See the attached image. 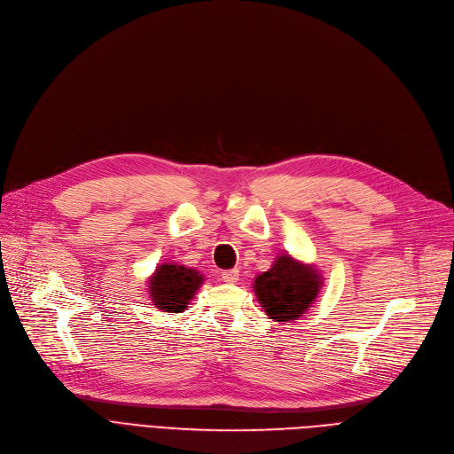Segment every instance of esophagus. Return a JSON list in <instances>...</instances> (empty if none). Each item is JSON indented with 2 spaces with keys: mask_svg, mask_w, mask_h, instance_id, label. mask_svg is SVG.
Here are the masks:
<instances>
[{
  "mask_svg": "<svg viewBox=\"0 0 454 454\" xmlns=\"http://www.w3.org/2000/svg\"><path fill=\"white\" fill-rule=\"evenodd\" d=\"M239 278V271L238 270H227L222 273V280L227 284H234Z\"/></svg>",
  "mask_w": 454,
  "mask_h": 454,
  "instance_id": "34e87169",
  "label": "esophagus"
}]
</instances>
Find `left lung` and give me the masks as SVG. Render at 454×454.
<instances>
[{"label":"left lung","instance_id":"obj_1","mask_svg":"<svg viewBox=\"0 0 454 454\" xmlns=\"http://www.w3.org/2000/svg\"><path fill=\"white\" fill-rule=\"evenodd\" d=\"M323 278L311 263H302L291 254L277 256L270 271L254 278V295L270 318L277 323L299 321L313 304Z\"/></svg>","mask_w":454,"mask_h":454}]
</instances>
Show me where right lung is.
Listing matches in <instances>:
<instances>
[{
	"label": "right lung",
	"mask_w": 454,
	"mask_h": 454,
	"mask_svg": "<svg viewBox=\"0 0 454 454\" xmlns=\"http://www.w3.org/2000/svg\"><path fill=\"white\" fill-rule=\"evenodd\" d=\"M201 284L203 275H200V271L179 263H161L148 280V293L155 308L168 313H181L194 299Z\"/></svg>",
	"instance_id": "1"
}]
</instances>
